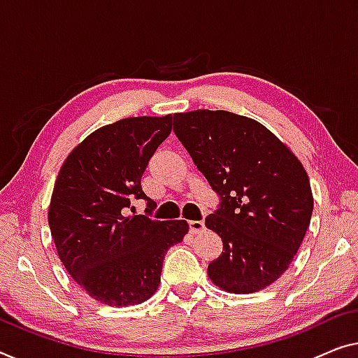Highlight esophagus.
I'll list each match as a JSON object with an SVG mask.
<instances>
[{"mask_svg": "<svg viewBox=\"0 0 358 358\" xmlns=\"http://www.w3.org/2000/svg\"><path fill=\"white\" fill-rule=\"evenodd\" d=\"M206 229L203 220H191L189 222V231L191 234H201Z\"/></svg>", "mask_w": 358, "mask_h": 358, "instance_id": "34e87169", "label": "esophagus"}]
</instances>
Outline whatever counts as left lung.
Masks as SVG:
<instances>
[{
    "label": "left lung",
    "mask_w": 358,
    "mask_h": 358,
    "mask_svg": "<svg viewBox=\"0 0 358 358\" xmlns=\"http://www.w3.org/2000/svg\"><path fill=\"white\" fill-rule=\"evenodd\" d=\"M173 131L220 198L206 217L224 243L208 266L210 280L234 294L271 285L290 266L313 213L303 165L263 124L225 110L175 113Z\"/></svg>",
    "instance_id": "obj_1"
}]
</instances>
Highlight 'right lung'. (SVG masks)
Returning a JSON list of instances; mask_svg holds the SVG:
<instances>
[{
	"label": "right lung",
	"instance_id": "add662e5",
	"mask_svg": "<svg viewBox=\"0 0 358 358\" xmlns=\"http://www.w3.org/2000/svg\"><path fill=\"white\" fill-rule=\"evenodd\" d=\"M172 131V115L124 118L94 131L68 155L48 209V225L69 275L100 303H143L157 290L164 258L183 241L186 220H155L141 178ZM145 215L128 216L132 201Z\"/></svg>",
	"mask_w": 358,
	"mask_h": 358
}]
</instances>
